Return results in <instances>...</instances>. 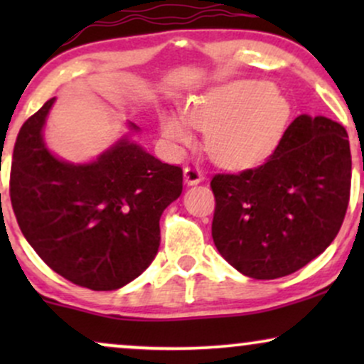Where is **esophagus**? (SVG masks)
Listing matches in <instances>:
<instances>
[{
	"label": "esophagus",
	"instance_id": "34e87169",
	"mask_svg": "<svg viewBox=\"0 0 364 364\" xmlns=\"http://www.w3.org/2000/svg\"><path fill=\"white\" fill-rule=\"evenodd\" d=\"M185 181L188 186L198 185V183L203 181V173L195 166H186L185 168Z\"/></svg>",
	"mask_w": 364,
	"mask_h": 364
}]
</instances>
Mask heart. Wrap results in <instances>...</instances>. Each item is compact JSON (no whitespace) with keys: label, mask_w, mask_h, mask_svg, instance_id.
<instances>
[{"label":"heart","mask_w":364,"mask_h":364,"mask_svg":"<svg viewBox=\"0 0 364 364\" xmlns=\"http://www.w3.org/2000/svg\"><path fill=\"white\" fill-rule=\"evenodd\" d=\"M292 107L270 82L236 80L191 97L185 114L164 109L161 132L174 145L195 141L193 128L207 132V152L228 168H250L270 157L291 124Z\"/></svg>","instance_id":"1"}]
</instances>
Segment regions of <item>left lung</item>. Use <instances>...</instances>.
<instances>
[{"label":"left lung","mask_w":364,"mask_h":364,"mask_svg":"<svg viewBox=\"0 0 364 364\" xmlns=\"http://www.w3.org/2000/svg\"><path fill=\"white\" fill-rule=\"evenodd\" d=\"M212 237L225 262L253 279L289 275L339 232L349 203L350 150L342 124L301 114L265 164L215 174Z\"/></svg>","instance_id":"1"}]
</instances>
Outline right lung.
Here are the masks:
<instances>
[{"label": "right lung", "instance_id": "obj_1", "mask_svg": "<svg viewBox=\"0 0 364 364\" xmlns=\"http://www.w3.org/2000/svg\"><path fill=\"white\" fill-rule=\"evenodd\" d=\"M56 97L20 128L10 196L25 240L56 274L92 291H114L156 258L164 208L183 191V171L129 139L75 164L48 149L44 124Z\"/></svg>", "mask_w": 364, "mask_h": 364}]
</instances>
